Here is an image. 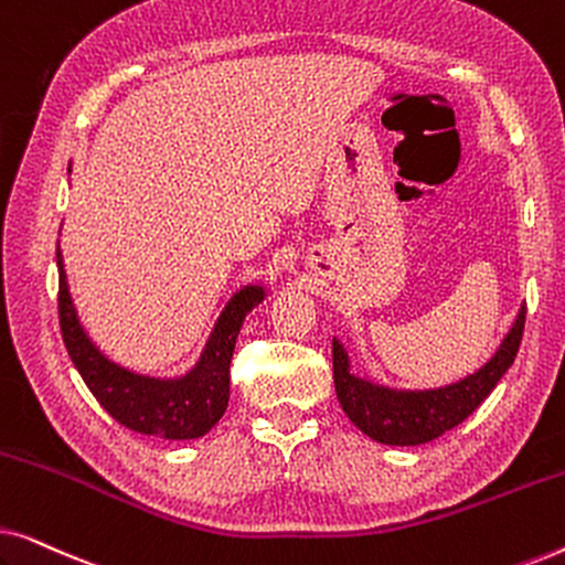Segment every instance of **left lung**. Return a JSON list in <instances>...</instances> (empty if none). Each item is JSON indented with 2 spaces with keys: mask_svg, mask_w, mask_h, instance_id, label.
<instances>
[{
  "mask_svg": "<svg viewBox=\"0 0 565 565\" xmlns=\"http://www.w3.org/2000/svg\"><path fill=\"white\" fill-rule=\"evenodd\" d=\"M524 306L516 313V319L493 352V358L486 362L473 375H466L458 383L443 385V388L427 391H401L388 385L370 381L365 375L352 373L350 354L344 344L334 337L331 339V358H334V385L337 398L342 404L344 414L360 431H365L370 439L383 445H424L445 435L447 429L458 427L466 422L483 398L497 388L501 375L512 367L520 350L522 331H524Z\"/></svg>",
  "mask_w": 565,
  "mask_h": 565,
  "instance_id": "left-lung-1",
  "label": "left lung"
}]
</instances>
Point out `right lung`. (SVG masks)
Returning a JSON list of instances; mask_svg holds the SVG:
<instances>
[{
	"label": "right lung",
	"mask_w": 565,
	"mask_h": 565,
	"mask_svg": "<svg viewBox=\"0 0 565 565\" xmlns=\"http://www.w3.org/2000/svg\"><path fill=\"white\" fill-rule=\"evenodd\" d=\"M72 174V164H68ZM58 265L61 334L74 367L99 406L122 427L164 439H198L211 431L228 406V367L246 313L267 296L265 285H244L223 308L195 365L184 375L153 377L113 362L84 331L68 292L64 254Z\"/></svg>",
	"instance_id": "add662e5"
}]
</instances>
